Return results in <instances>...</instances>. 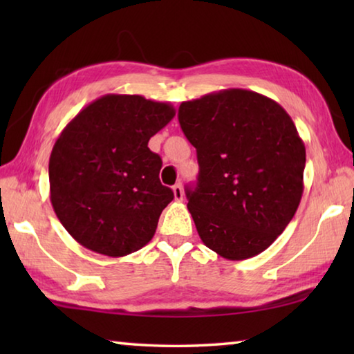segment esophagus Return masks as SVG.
I'll use <instances>...</instances> for the list:
<instances>
[{"mask_svg":"<svg viewBox=\"0 0 354 354\" xmlns=\"http://www.w3.org/2000/svg\"><path fill=\"white\" fill-rule=\"evenodd\" d=\"M173 195H175V200L176 201H181L184 198V192H183V185L181 184L173 185Z\"/></svg>","mask_w":354,"mask_h":354,"instance_id":"esophagus-1","label":"esophagus"}]
</instances>
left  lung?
<instances>
[{
  "mask_svg": "<svg viewBox=\"0 0 354 354\" xmlns=\"http://www.w3.org/2000/svg\"><path fill=\"white\" fill-rule=\"evenodd\" d=\"M179 124L200 173L185 190L203 243L243 261L277 241L303 195L306 148L277 101L245 88L183 101Z\"/></svg>",
  "mask_w": 354,
  "mask_h": 354,
  "instance_id": "8db88e82",
  "label": "left lung"
}]
</instances>
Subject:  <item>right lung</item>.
Masks as SVG:
<instances>
[{
	"instance_id": "right-lung-1",
	"label": "right lung",
	"mask_w": 354,
	"mask_h": 354,
	"mask_svg": "<svg viewBox=\"0 0 354 354\" xmlns=\"http://www.w3.org/2000/svg\"><path fill=\"white\" fill-rule=\"evenodd\" d=\"M170 103L107 93L64 128L50 156V200L77 243L122 257L151 241L173 190L148 140L175 117Z\"/></svg>"
}]
</instances>
